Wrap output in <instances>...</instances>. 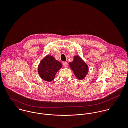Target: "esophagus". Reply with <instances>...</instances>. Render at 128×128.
<instances>
[{"mask_svg":"<svg viewBox=\"0 0 128 128\" xmlns=\"http://www.w3.org/2000/svg\"><path fill=\"white\" fill-rule=\"evenodd\" d=\"M63 66H64V68H66V66H67V64H67V62H63Z\"/></svg>","mask_w":128,"mask_h":128,"instance_id":"obj_1","label":"esophagus"}]
</instances>
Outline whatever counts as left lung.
I'll return each instance as SVG.
<instances>
[{"instance_id":"left-lung-1","label":"left lung","mask_w":128,"mask_h":128,"mask_svg":"<svg viewBox=\"0 0 128 128\" xmlns=\"http://www.w3.org/2000/svg\"><path fill=\"white\" fill-rule=\"evenodd\" d=\"M69 65L75 76L79 80L84 79L89 72L88 64L78 55L74 56L73 61L70 62Z\"/></svg>"}]
</instances>
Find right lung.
Segmentation results:
<instances>
[{
    "instance_id": "obj_1",
    "label": "right lung",
    "mask_w": 128,
    "mask_h": 128,
    "mask_svg": "<svg viewBox=\"0 0 128 128\" xmlns=\"http://www.w3.org/2000/svg\"><path fill=\"white\" fill-rule=\"evenodd\" d=\"M62 66V63L56 60L53 56L47 55L38 66V73L42 79L51 82L54 79L56 73Z\"/></svg>"
}]
</instances>
